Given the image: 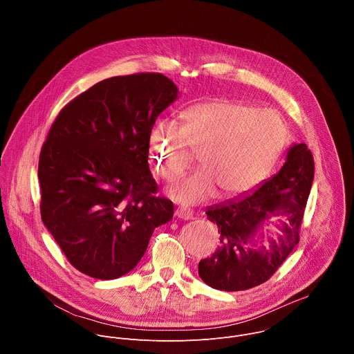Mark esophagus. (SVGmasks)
<instances>
[{"label": "esophagus", "instance_id": "esophagus-1", "mask_svg": "<svg viewBox=\"0 0 354 354\" xmlns=\"http://www.w3.org/2000/svg\"><path fill=\"white\" fill-rule=\"evenodd\" d=\"M174 216L177 218H181V220H191L194 218V213L191 209H187V207H178L176 212H174Z\"/></svg>", "mask_w": 354, "mask_h": 354}]
</instances>
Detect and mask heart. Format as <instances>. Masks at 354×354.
Instances as JSON below:
<instances>
[{
	"mask_svg": "<svg viewBox=\"0 0 354 354\" xmlns=\"http://www.w3.org/2000/svg\"><path fill=\"white\" fill-rule=\"evenodd\" d=\"M288 130L281 116L230 100L198 104L183 113V126L159 123L151 133L149 156L166 181L178 180L194 160L202 169L171 187L170 196L195 205L213 196H239L256 187L281 155Z\"/></svg>",
	"mask_w": 354,
	"mask_h": 354,
	"instance_id": "heart-1",
	"label": "heart"
}]
</instances>
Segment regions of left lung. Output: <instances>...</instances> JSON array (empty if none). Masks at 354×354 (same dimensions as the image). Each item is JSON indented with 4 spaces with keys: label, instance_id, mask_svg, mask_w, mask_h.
Returning a JSON list of instances; mask_svg holds the SVG:
<instances>
[{
    "label": "left lung",
    "instance_id": "obj_1",
    "mask_svg": "<svg viewBox=\"0 0 354 354\" xmlns=\"http://www.w3.org/2000/svg\"><path fill=\"white\" fill-rule=\"evenodd\" d=\"M314 178V160L306 144H293L281 170L254 192L206 209L217 224L220 246L199 261L198 272L214 289L245 290L266 282L299 243L300 225ZM271 215H282L283 235L270 248L252 246L257 231Z\"/></svg>",
    "mask_w": 354,
    "mask_h": 354
}]
</instances>
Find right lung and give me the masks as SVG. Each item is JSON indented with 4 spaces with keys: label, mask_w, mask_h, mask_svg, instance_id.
Wrapping results in <instances>:
<instances>
[{
    "label": "right lung",
    "mask_w": 354,
    "mask_h": 354,
    "mask_svg": "<svg viewBox=\"0 0 354 354\" xmlns=\"http://www.w3.org/2000/svg\"><path fill=\"white\" fill-rule=\"evenodd\" d=\"M178 95L160 73L102 80L57 116L39 160L41 220L71 264L115 279L144 256L173 202L156 196L149 138Z\"/></svg>",
    "instance_id": "add662e5"
}]
</instances>
